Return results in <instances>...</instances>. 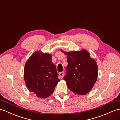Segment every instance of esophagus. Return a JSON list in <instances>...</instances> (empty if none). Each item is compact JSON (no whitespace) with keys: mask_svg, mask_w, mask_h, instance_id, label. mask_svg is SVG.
Instances as JSON below:
<instances>
[{"mask_svg":"<svg viewBox=\"0 0 120 120\" xmlns=\"http://www.w3.org/2000/svg\"><path fill=\"white\" fill-rule=\"evenodd\" d=\"M59 75H60V78L61 79H62L63 78V77H64V72L63 71V72H60Z\"/></svg>","mask_w":120,"mask_h":120,"instance_id":"esophagus-1","label":"esophagus"}]
</instances>
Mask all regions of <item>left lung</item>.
<instances>
[{"label":"left lung","mask_w":120,"mask_h":120,"mask_svg":"<svg viewBox=\"0 0 120 120\" xmlns=\"http://www.w3.org/2000/svg\"><path fill=\"white\" fill-rule=\"evenodd\" d=\"M61 51L67 55L68 66L64 79L75 94L84 95L93 88L98 77V66L86 50L72 52Z\"/></svg>","instance_id":"left-lung-1"}]
</instances>
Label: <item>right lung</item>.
<instances>
[{
	"instance_id": "obj_1",
	"label": "right lung",
	"mask_w": 120,
	"mask_h": 120,
	"mask_svg": "<svg viewBox=\"0 0 120 120\" xmlns=\"http://www.w3.org/2000/svg\"><path fill=\"white\" fill-rule=\"evenodd\" d=\"M51 57V54L36 51L25 65L24 78L26 86L40 98L50 96L60 81Z\"/></svg>"
}]
</instances>
